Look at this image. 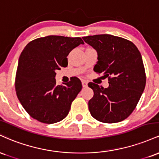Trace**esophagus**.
I'll return each mask as SVG.
<instances>
[{"label": "esophagus", "instance_id": "obj_1", "mask_svg": "<svg viewBox=\"0 0 159 159\" xmlns=\"http://www.w3.org/2000/svg\"><path fill=\"white\" fill-rule=\"evenodd\" d=\"M82 86H83V87H87V82L86 81H82Z\"/></svg>", "mask_w": 159, "mask_h": 159}]
</instances>
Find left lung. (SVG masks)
<instances>
[{
    "label": "left lung",
    "mask_w": 159,
    "mask_h": 159,
    "mask_svg": "<svg viewBox=\"0 0 159 159\" xmlns=\"http://www.w3.org/2000/svg\"><path fill=\"white\" fill-rule=\"evenodd\" d=\"M97 52L94 72L108 78L107 88L88 84L93 90L89 101L93 117L102 123H118L126 119L135 108L146 85L141 54L132 42L110 34L83 37Z\"/></svg>",
    "instance_id": "8db88e82"
}]
</instances>
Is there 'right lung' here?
<instances>
[{
    "mask_svg": "<svg viewBox=\"0 0 159 159\" xmlns=\"http://www.w3.org/2000/svg\"><path fill=\"white\" fill-rule=\"evenodd\" d=\"M81 44L80 37L48 36L33 40L24 48L15 87L21 105L34 119L52 124L68 115L81 82L75 77L65 85H57L56 70L67 66L69 52Z\"/></svg>",
    "mask_w": 159,
    "mask_h": 159,
    "instance_id": "1",
    "label": "right lung"
}]
</instances>
